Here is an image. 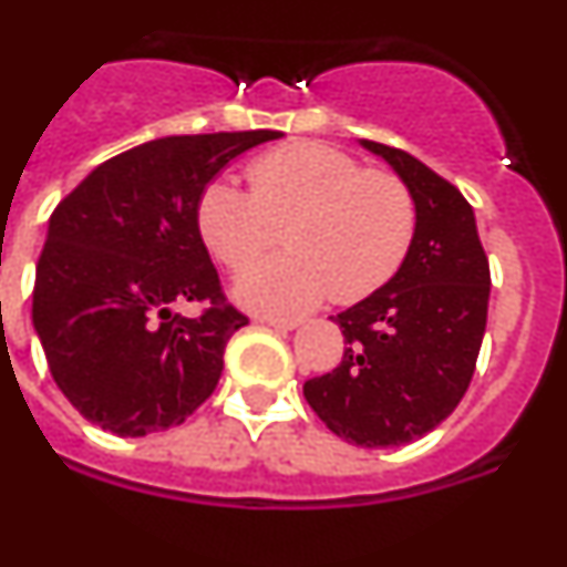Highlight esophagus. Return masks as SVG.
<instances>
[{
  "instance_id": "1",
  "label": "esophagus",
  "mask_w": 567,
  "mask_h": 567,
  "mask_svg": "<svg viewBox=\"0 0 567 567\" xmlns=\"http://www.w3.org/2000/svg\"><path fill=\"white\" fill-rule=\"evenodd\" d=\"M260 323H268L274 329H282V332H290V329L299 327V318H271V316H262Z\"/></svg>"
}]
</instances>
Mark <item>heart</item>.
Returning a JSON list of instances; mask_svg holds the SVG:
<instances>
[{
  "mask_svg": "<svg viewBox=\"0 0 567 567\" xmlns=\"http://www.w3.org/2000/svg\"><path fill=\"white\" fill-rule=\"evenodd\" d=\"M251 190L216 179L199 199V229L213 255L240 274L288 240V255L238 282L257 312H301L332 296L351 305L404 266L417 229L410 185L365 168L349 152L301 141L249 166Z\"/></svg>",
  "mask_w": 567,
  "mask_h": 567,
  "instance_id": "obj_1",
  "label": "heart"
}]
</instances>
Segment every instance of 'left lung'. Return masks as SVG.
Here are the masks:
<instances>
[{
    "instance_id": "left-lung-1",
    "label": "left lung",
    "mask_w": 567,
    "mask_h": 567,
    "mask_svg": "<svg viewBox=\"0 0 567 567\" xmlns=\"http://www.w3.org/2000/svg\"><path fill=\"white\" fill-rule=\"evenodd\" d=\"M410 185L417 207L412 249L395 277L332 318L343 360L305 382L327 430L362 449L404 446L460 404L487 327L491 266L474 207L449 179L406 152L362 141Z\"/></svg>"
}]
</instances>
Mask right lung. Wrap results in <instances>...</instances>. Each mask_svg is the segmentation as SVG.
<instances>
[{"mask_svg": "<svg viewBox=\"0 0 567 567\" xmlns=\"http://www.w3.org/2000/svg\"><path fill=\"white\" fill-rule=\"evenodd\" d=\"M277 130L157 137L93 168L49 218L32 327L82 417L118 437L179 426L216 390L249 323L224 296L199 233L207 183ZM207 300L202 317L173 312Z\"/></svg>", "mask_w": 567, "mask_h": 567, "instance_id": "right-lung-1", "label": "right lung"}]
</instances>
